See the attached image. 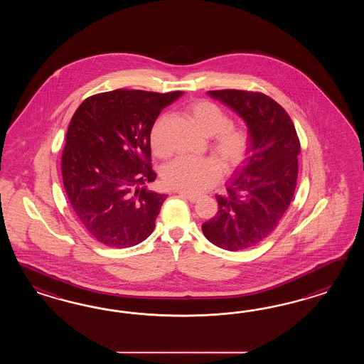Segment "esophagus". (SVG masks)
<instances>
[{
    "instance_id": "34e87169",
    "label": "esophagus",
    "mask_w": 364,
    "mask_h": 364,
    "mask_svg": "<svg viewBox=\"0 0 364 364\" xmlns=\"http://www.w3.org/2000/svg\"><path fill=\"white\" fill-rule=\"evenodd\" d=\"M178 196L187 198L188 201H191V203H196L198 200V196H196V195H188V193H184V192H178Z\"/></svg>"
}]
</instances>
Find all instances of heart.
<instances>
[{
    "instance_id": "b5f03b06",
    "label": "heart",
    "mask_w": 364,
    "mask_h": 364,
    "mask_svg": "<svg viewBox=\"0 0 364 364\" xmlns=\"http://www.w3.org/2000/svg\"><path fill=\"white\" fill-rule=\"evenodd\" d=\"M187 114L203 134L208 136V146L225 171L242 166L250 154L252 136L245 127L232 124L231 116L208 100H198L187 107ZM163 119L154 122L149 143L157 157H166L169 148L163 139ZM221 166L213 157H180L168 164L163 172L169 188L188 195H200L220 180Z\"/></svg>"
}]
</instances>
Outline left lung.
I'll return each mask as SVG.
<instances>
[{"label":"left lung","mask_w":364,"mask_h":364,"mask_svg":"<svg viewBox=\"0 0 364 364\" xmlns=\"http://www.w3.org/2000/svg\"><path fill=\"white\" fill-rule=\"evenodd\" d=\"M239 113L252 136L254 154L218 195V213L201 225L212 244L242 251L275 231L288 210L298 181L300 141L286 109L262 92L221 89L208 92Z\"/></svg>","instance_id":"1"}]
</instances>
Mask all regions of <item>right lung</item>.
<instances>
[{"label":"right lung","mask_w":364,"mask_h":364,"mask_svg":"<svg viewBox=\"0 0 364 364\" xmlns=\"http://www.w3.org/2000/svg\"><path fill=\"white\" fill-rule=\"evenodd\" d=\"M181 93L116 89L90 96L75 112L61 156L63 183L80 224L101 244L128 248L154 232L168 195L145 187L156 178L149 133Z\"/></svg>","instance_id":"right-lung-1"}]
</instances>
